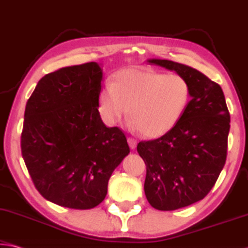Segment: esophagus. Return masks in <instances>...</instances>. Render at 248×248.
<instances>
[{
  "mask_svg": "<svg viewBox=\"0 0 248 248\" xmlns=\"http://www.w3.org/2000/svg\"><path fill=\"white\" fill-rule=\"evenodd\" d=\"M127 141H128V144H129V147H130V149H135L137 147V140L135 138H131V137H129Z\"/></svg>",
  "mask_w": 248,
  "mask_h": 248,
  "instance_id": "34e87169",
  "label": "esophagus"
}]
</instances>
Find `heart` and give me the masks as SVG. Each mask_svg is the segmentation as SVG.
<instances>
[{
	"label": "heart",
	"instance_id": "b5f03b06",
	"mask_svg": "<svg viewBox=\"0 0 248 248\" xmlns=\"http://www.w3.org/2000/svg\"><path fill=\"white\" fill-rule=\"evenodd\" d=\"M191 100V86L179 74L125 68L101 90L99 110L110 124L127 116L147 138H159L171 131Z\"/></svg>",
	"mask_w": 248,
	"mask_h": 248
}]
</instances>
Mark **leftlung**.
I'll return each instance as SVG.
<instances>
[{
	"label": "left lung",
	"instance_id": "8db88e82",
	"mask_svg": "<svg viewBox=\"0 0 248 248\" xmlns=\"http://www.w3.org/2000/svg\"><path fill=\"white\" fill-rule=\"evenodd\" d=\"M186 78L191 100L178 124L160 138L140 141L147 167L144 193L152 207L173 211L209 194L227 156L230 112L221 86L187 65L150 60Z\"/></svg>",
	"mask_w": 248,
	"mask_h": 248
}]
</instances>
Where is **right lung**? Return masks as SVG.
Returning <instances> with one entry per match:
<instances>
[{"mask_svg":"<svg viewBox=\"0 0 248 248\" xmlns=\"http://www.w3.org/2000/svg\"><path fill=\"white\" fill-rule=\"evenodd\" d=\"M101 80L95 62L62 67L45 75L26 103L23 159L37 191L57 205L100 204L113 170L130 152L123 130L101 120Z\"/></svg>","mask_w":248,"mask_h":248,"instance_id":"1","label":"right lung"}]
</instances>
